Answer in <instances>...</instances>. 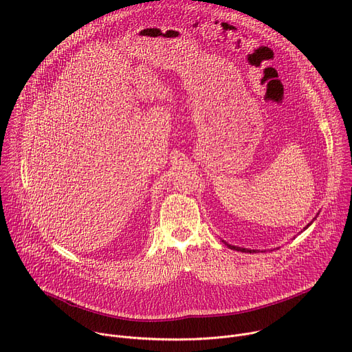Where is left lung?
I'll use <instances>...</instances> for the list:
<instances>
[{
    "label": "left lung",
    "mask_w": 352,
    "mask_h": 352,
    "mask_svg": "<svg viewBox=\"0 0 352 352\" xmlns=\"http://www.w3.org/2000/svg\"><path fill=\"white\" fill-rule=\"evenodd\" d=\"M315 219H316V217H315ZM315 219H314V220H315ZM314 220H312V221H311V223H309V224H308V226H307V227H305L302 231H305V230H307V228H308V227H309V226L314 223ZM302 231H300V232H302ZM223 242L227 245V248H230V249H234V250H239V252H246V254H258V252H261L259 249H248V248H241V246L230 245V243H227L224 239H223ZM277 249H278V248H277Z\"/></svg>",
    "instance_id": "8db88e82"
}]
</instances>
